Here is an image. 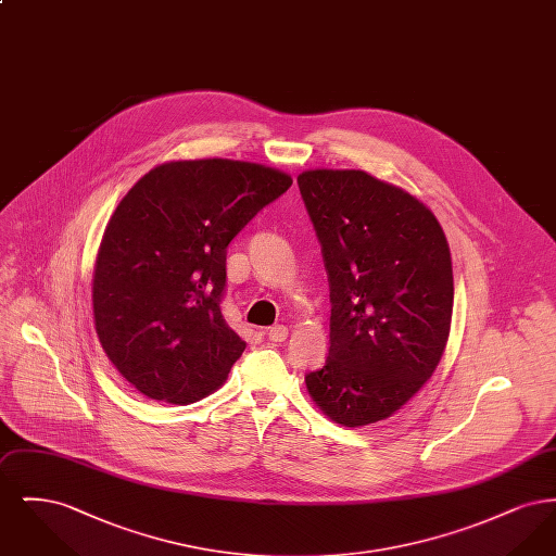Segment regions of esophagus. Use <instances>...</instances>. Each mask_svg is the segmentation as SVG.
<instances>
[{"mask_svg":"<svg viewBox=\"0 0 556 556\" xmlns=\"http://www.w3.org/2000/svg\"><path fill=\"white\" fill-rule=\"evenodd\" d=\"M266 336H268L270 342H286L288 340V327L286 325H273L266 331Z\"/></svg>","mask_w":556,"mask_h":556,"instance_id":"34e87169","label":"esophagus"}]
</instances>
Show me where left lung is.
I'll list each match as a JSON object with an SVG mask.
<instances>
[{"label": "left lung", "mask_w": 556, "mask_h": 556, "mask_svg": "<svg viewBox=\"0 0 556 556\" xmlns=\"http://www.w3.org/2000/svg\"><path fill=\"white\" fill-rule=\"evenodd\" d=\"M298 187L331 300L329 356L306 388L336 424L383 421L424 388L448 342V241L424 202L365 170H306Z\"/></svg>", "instance_id": "obj_1"}]
</instances>
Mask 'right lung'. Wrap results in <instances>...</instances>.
I'll use <instances>...</instances> for the list:
<instances>
[{
  "instance_id": "obj_1",
  "label": "right lung",
  "mask_w": 556,
  "mask_h": 556,
  "mask_svg": "<svg viewBox=\"0 0 556 556\" xmlns=\"http://www.w3.org/2000/svg\"><path fill=\"white\" fill-rule=\"evenodd\" d=\"M290 187L261 164L186 160L121 200L96 261L93 317L108 358L143 396L189 404L227 379L245 350L220 313L227 248Z\"/></svg>"
}]
</instances>
